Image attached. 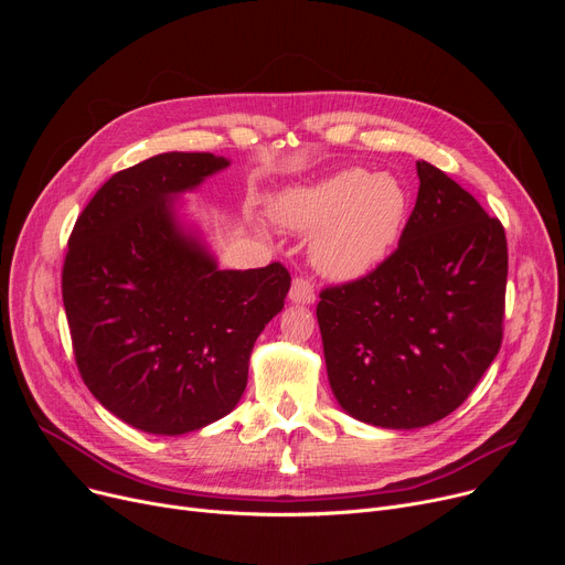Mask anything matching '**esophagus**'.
Returning a JSON list of instances; mask_svg holds the SVG:
<instances>
[{"label": "esophagus", "mask_w": 565, "mask_h": 565, "mask_svg": "<svg viewBox=\"0 0 565 565\" xmlns=\"http://www.w3.org/2000/svg\"><path fill=\"white\" fill-rule=\"evenodd\" d=\"M290 300L298 305H311L316 300L313 281L309 277H295L290 286Z\"/></svg>", "instance_id": "esophagus-1"}]
</instances>
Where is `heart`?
<instances>
[{"mask_svg": "<svg viewBox=\"0 0 565 565\" xmlns=\"http://www.w3.org/2000/svg\"><path fill=\"white\" fill-rule=\"evenodd\" d=\"M409 213V192L394 173L343 169L279 194L273 215L311 233L313 265L332 279L362 277L392 252Z\"/></svg>", "mask_w": 565, "mask_h": 565, "instance_id": "heart-1", "label": "heart"}]
</instances>
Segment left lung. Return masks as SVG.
<instances>
[{
  "mask_svg": "<svg viewBox=\"0 0 565 565\" xmlns=\"http://www.w3.org/2000/svg\"><path fill=\"white\" fill-rule=\"evenodd\" d=\"M398 247L369 275L320 290L332 392L354 419L422 428L477 387L503 339L509 247L497 217L430 162Z\"/></svg>",
  "mask_w": 565,
  "mask_h": 565,
  "instance_id": "obj_1",
  "label": "left lung"
}]
</instances>
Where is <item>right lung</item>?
I'll return each mask as SVG.
<instances>
[{
    "mask_svg": "<svg viewBox=\"0 0 565 565\" xmlns=\"http://www.w3.org/2000/svg\"><path fill=\"white\" fill-rule=\"evenodd\" d=\"M226 164L162 153L118 171L68 237L62 295L77 371L103 407L143 433L183 435L228 414L290 288L277 260L220 270L173 222V194Z\"/></svg>",
    "mask_w": 565,
    "mask_h": 565,
    "instance_id": "right-lung-1",
    "label": "right lung"
}]
</instances>
